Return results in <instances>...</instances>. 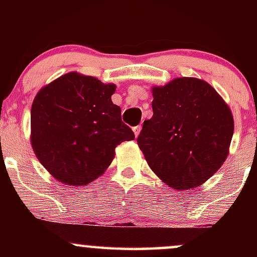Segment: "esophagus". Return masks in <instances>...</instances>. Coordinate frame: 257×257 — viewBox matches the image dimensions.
Wrapping results in <instances>:
<instances>
[{
  "mask_svg": "<svg viewBox=\"0 0 257 257\" xmlns=\"http://www.w3.org/2000/svg\"><path fill=\"white\" fill-rule=\"evenodd\" d=\"M133 132H134L135 137H138V135L140 134V132H141V125H137V126H134V128H133Z\"/></svg>",
  "mask_w": 257,
  "mask_h": 257,
  "instance_id": "34e87169",
  "label": "esophagus"
}]
</instances>
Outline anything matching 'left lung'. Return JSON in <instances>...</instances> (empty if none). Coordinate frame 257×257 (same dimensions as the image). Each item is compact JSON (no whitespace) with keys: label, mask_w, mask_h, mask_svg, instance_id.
<instances>
[{"label":"left lung","mask_w":257,"mask_h":257,"mask_svg":"<svg viewBox=\"0 0 257 257\" xmlns=\"http://www.w3.org/2000/svg\"><path fill=\"white\" fill-rule=\"evenodd\" d=\"M151 119L138 145L159 179L176 190L198 187L220 169L234 131L232 112L202 79L179 77L152 88Z\"/></svg>","instance_id":"obj_1"}]
</instances>
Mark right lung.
Listing matches in <instances>:
<instances>
[{"mask_svg":"<svg viewBox=\"0 0 257 257\" xmlns=\"http://www.w3.org/2000/svg\"><path fill=\"white\" fill-rule=\"evenodd\" d=\"M116 85L77 72L61 76L37 93L31 107V145L53 178L82 186L110 166L114 149L134 140L111 95Z\"/></svg>","mask_w":257,"mask_h":257,"instance_id":"obj_1","label":"right lung"}]
</instances>
